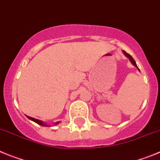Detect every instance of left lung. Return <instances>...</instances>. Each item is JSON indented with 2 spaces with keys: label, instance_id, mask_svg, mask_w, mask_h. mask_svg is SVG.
Here are the masks:
<instances>
[{
  "label": "left lung",
  "instance_id": "1",
  "mask_svg": "<svg viewBox=\"0 0 160 160\" xmlns=\"http://www.w3.org/2000/svg\"><path fill=\"white\" fill-rule=\"evenodd\" d=\"M123 54H124L125 56H126L127 57H128V58L129 59V60H130V61H131V63H132V64H133V65L135 66V67H136V68H138V70H139V68H138V67H137V65H136V61H135V60H134V59L132 58V56H131V55H129L128 53H127L126 52H125V51H123Z\"/></svg>",
  "mask_w": 160,
  "mask_h": 160
}]
</instances>
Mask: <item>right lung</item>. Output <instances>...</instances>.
I'll return each mask as SVG.
<instances>
[{
  "instance_id": "1",
  "label": "right lung",
  "mask_w": 160,
  "mask_h": 160,
  "mask_svg": "<svg viewBox=\"0 0 160 160\" xmlns=\"http://www.w3.org/2000/svg\"><path fill=\"white\" fill-rule=\"evenodd\" d=\"M27 117L29 119H31V120H32L33 122H35V123H38L39 125H41V126H44V127H48L49 125H48L47 123H45L44 122H43L42 120H40V119H35V118H32V117H30V116H27ZM60 123V121L58 122H56L55 123V125H57Z\"/></svg>"
}]
</instances>
